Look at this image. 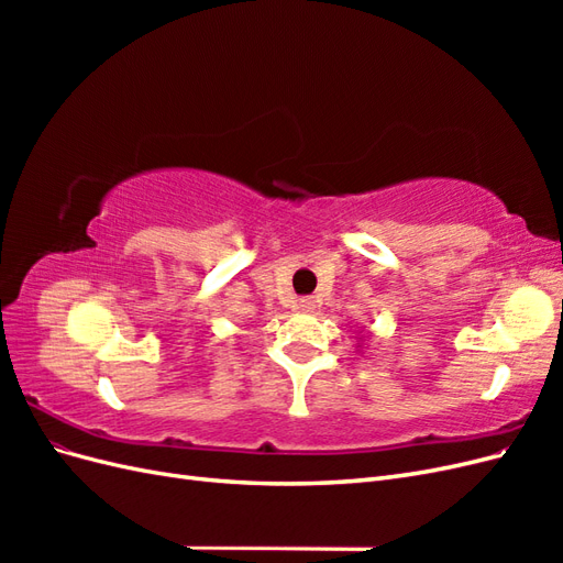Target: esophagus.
Masks as SVG:
<instances>
[{"label": "esophagus", "instance_id": "esophagus-1", "mask_svg": "<svg viewBox=\"0 0 563 563\" xmlns=\"http://www.w3.org/2000/svg\"><path fill=\"white\" fill-rule=\"evenodd\" d=\"M298 308H300L302 312H312V310H314V300H312V298H300V300H298Z\"/></svg>", "mask_w": 563, "mask_h": 563}]
</instances>
